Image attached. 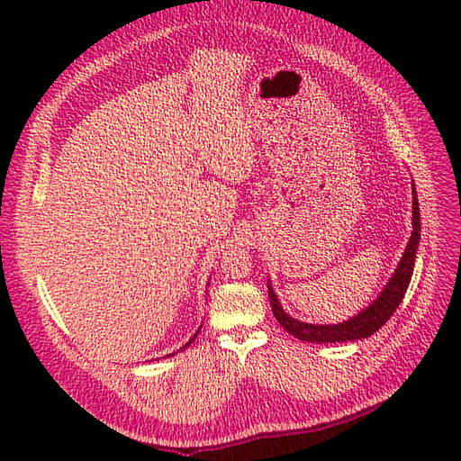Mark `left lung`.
<instances>
[{
  "label": "left lung",
  "instance_id": "left-lung-1",
  "mask_svg": "<svg viewBox=\"0 0 461 461\" xmlns=\"http://www.w3.org/2000/svg\"><path fill=\"white\" fill-rule=\"evenodd\" d=\"M411 194H413V219H411V236L410 242L403 249L402 259L398 263V267L394 269L393 276L388 278V283L381 290V294L376 296L371 305H367L366 310H361L357 315L342 321L339 325H312V323H303V321H298L294 317H290L285 310L281 302H278L275 290L271 286V281H267L269 288V302H271V310L275 319L283 325L285 330H288L292 337H296L305 342H352V340H361L371 337L373 332L379 330L386 321L390 319L400 305L403 294L410 286L411 275H413V265H415V254H417V246H420L421 239V215H420V202H417V192L415 185L411 180Z\"/></svg>",
  "mask_w": 461,
  "mask_h": 461
}]
</instances>
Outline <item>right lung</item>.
<instances>
[{
	"instance_id": "1",
	"label": "right lung",
	"mask_w": 461,
	"mask_h": 461,
	"mask_svg": "<svg viewBox=\"0 0 461 461\" xmlns=\"http://www.w3.org/2000/svg\"><path fill=\"white\" fill-rule=\"evenodd\" d=\"M200 329H202V325H200ZM200 329L196 330V334H194V337H192V339H190V340H188V342H186V344H185L183 348H180V350H186V348H188V346H190V344L194 342V339H196V337H198V332H200ZM169 356H175V354H169ZM169 356H165V357H169Z\"/></svg>"
}]
</instances>
